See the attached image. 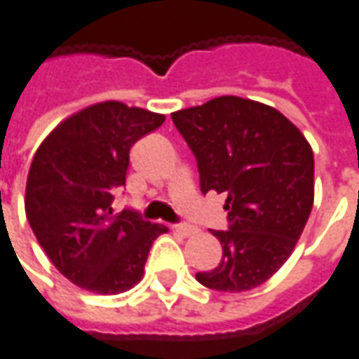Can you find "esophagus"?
Segmentation results:
<instances>
[{
	"mask_svg": "<svg viewBox=\"0 0 359 359\" xmlns=\"http://www.w3.org/2000/svg\"><path fill=\"white\" fill-rule=\"evenodd\" d=\"M175 230L179 231V233H182V236H192V233L196 231V228H192V226H189V224H177V226H175Z\"/></svg>",
	"mask_w": 359,
	"mask_h": 359,
	"instance_id": "1",
	"label": "esophagus"
}]
</instances>
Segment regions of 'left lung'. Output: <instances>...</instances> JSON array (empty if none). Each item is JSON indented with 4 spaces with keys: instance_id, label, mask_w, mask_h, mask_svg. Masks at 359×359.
I'll use <instances>...</instances> for the list:
<instances>
[{
    "instance_id": "left-lung-1",
    "label": "left lung",
    "mask_w": 359,
    "mask_h": 359,
    "mask_svg": "<svg viewBox=\"0 0 359 359\" xmlns=\"http://www.w3.org/2000/svg\"><path fill=\"white\" fill-rule=\"evenodd\" d=\"M196 157L200 190L226 192L228 230H212L222 262L196 281L241 292L265 283L294 250L314 202L313 149L271 106L238 96L170 114Z\"/></svg>"
}]
</instances>
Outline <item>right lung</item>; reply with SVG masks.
I'll return each instance as SVG.
<instances>
[{"instance_id": "obj_1", "label": "right lung", "mask_w": 359, "mask_h": 359, "mask_svg": "<svg viewBox=\"0 0 359 359\" xmlns=\"http://www.w3.org/2000/svg\"><path fill=\"white\" fill-rule=\"evenodd\" d=\"M165 116L102 102L65 119L36 149L25 212L36 241L68 281L97 294L135 287L153 241L167 228L139 212H116L129 149Z\"/></svg>"}]
</instances>
